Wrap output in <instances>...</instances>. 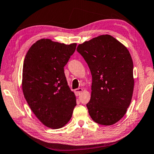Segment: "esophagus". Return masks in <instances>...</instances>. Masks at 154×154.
<instances>
[{
    "label": "esophagus",
    "instance_id": "34e87169",
    "mask_svg": "<svg viewBox=\"0 0 154 154\" xmlns=\"http://www.w3.org/2000/svg\"><path fill=\"white\" fill-rule=\"evenodd\" d=\"M82 91H83L82 88H77L75 90V94L76 96H79V95L82 94Z\"/></svg>",
    "mask_w": 154,
    "mask_h": 154
}]
</instances>
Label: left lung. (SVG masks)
<instances>
[{
	"instance_id": "left-lung-1",
	"label": "left lung",
	"mask_w": 154,
	"mask_h": 154,
	"mask_svg": "<svg viewBox=\"0 0 154 154\" xmlns=\"http://www.w3.org/2000/svg\"><path fill=\"white\" fill-rule=\"evenodd\" d=\"M92 77L91 98L86 104L92 120L112 125L125 115L132 98L133 61L125 46L110 35L78 45Z\"/></svg>"
}]
</instances>
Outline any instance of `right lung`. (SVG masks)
<instances>
[{
  "mask_svg": "<svg viewBox=\"0 0 154 154\" xmlns=\"http://www.w3.org/2000/svg\"><path fill=\"white\" fill-rule=\"evenodd\" d=\"M76 46L40 39L24 58L22 80L24 98L39 121L51 129L66 125L76 106V97L68 86L64 70Z\"/></svg>",
  "mask_w": 154,
  "mask_h": 154,
  "instance_id": "1",
  "label": "right lung"
}]
</instances>
